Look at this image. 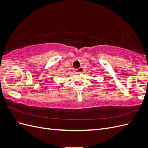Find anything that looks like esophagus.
Listing matches in <instances>:
<instances>
[{"instance_id": "1", "label": "esophagus", "mask_w": 148, "mask_h": 148, "mask_svg": "<svg viewBox=\"0 0 148 148\" xmlns=\"http://www.w3.org/2000/svg\"><path fill=\"white\" fill-rule=\"evenodd\" d=\"M83 70H84V69L83 67H80V68H79L78 69L75 70V71L76 73H79V72H82V71H83Z\"/></svg>"}]
</instances>
